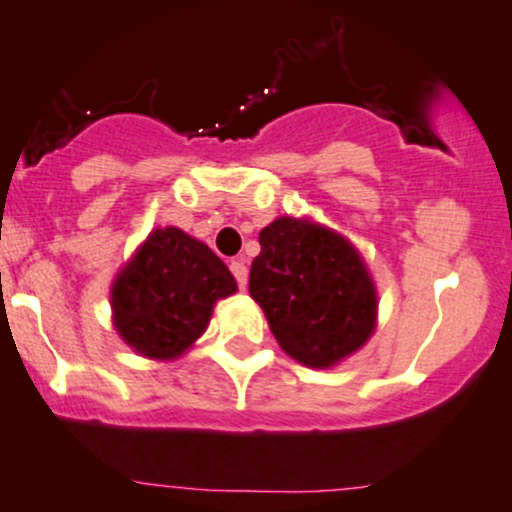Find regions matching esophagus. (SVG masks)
I'll list each match as a JSON object with an SVG mask.
<instances>
[{
  "mask_svg": "<svg viewBox=\"0 0 512 512\" xmlns=\"http://www.w3.org/2000/svg\"><path fill=\"white\" fill-rule=\"evenodd\" d=\"M230 272L235 274V279H238V284L242 289H245V284H247V267H245V262L242 260H233L230 262Z\"/></svg>",
  "mask_w": 512,
  "mask_h": 512,
  "instance_id": "esophagus-1",
  "label": "esophagus"
}]
</instances>
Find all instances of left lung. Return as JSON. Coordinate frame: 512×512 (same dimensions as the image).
I'll use <instances>...</instances> for the list:
<instances>
[{"mask_svg": "<svg viewBox=\"0 0 512 512\" xmlns=\"http://www.w3.org/2000/svg\"><path fill=\"white\" fill-rule=\"evenodd\" d=\"M250 297L282 351L306 368H333L378 326V289L348 238L311 218L279 215L260 230Z\"/></svg>", "mask_w": 512, "mask_h": 512, "instance_id": "left-lung-1", "label": "left lung"}]
</instances>
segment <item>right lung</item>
Returning a JSON list of instances; mask_svg holds the SVG:
<instances>
[{
    "label": "right lung",
    "mask_w": 512,
    "mask_h": 512,
    "mask_svg": "<svg viewBox=\"0 0 512 512\" xmlns=\"http://www.w3.org/2000/svg\"><path fill=\"white\" fill-rule=\"evenodd\" d=\"M238 292L225 262L181 228H154L112 282V326L134 353L176 360L203 336L215 301Z\"/></svg>",
    "instance_id": "obj_1"
}]
</instances>
